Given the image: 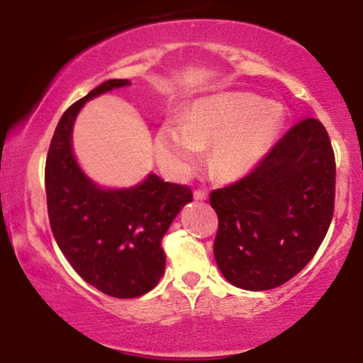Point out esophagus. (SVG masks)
I'll use <instances>...</instances> for the list:
<instances>
[{
	"mask_svg": "<svg viewBox=\"0 0 363 363\" xmlns=\"http://www.w3.org/2000/svg\"><path fill=\"white\" fill-rule=\"evenodd\" d=\"M193 195H195L196 200H206V198H208V193L205 190H196L195 193H193Z\"/></svg>",
	"mask_w": 363,
	"mask_h": 363,
	"instance_id": "1",
	"label": "esophagus"
}]
</instances>
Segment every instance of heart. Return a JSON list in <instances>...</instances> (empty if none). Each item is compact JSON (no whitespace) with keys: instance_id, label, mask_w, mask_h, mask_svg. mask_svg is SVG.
I'll return each mask as SVG.
<instances>
[{"instance_id":"obj_1","label":"heart","mask_w":363,"mask_h":363,"mask_svg":"<svg viewBox=\"0 0 363 363\" xmlns=\"http://www.w3.org/2000/svg\"><path fill=\"white\" fill-rule=\"evenodd\" d=\"M284 123L279 104L250 92H223L193 104L185 123L168 122L155 137L165 165L186 172L213 145L210 170L220 180L245 177L267 155Z\"/></svg>"}]
</instances>
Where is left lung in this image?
Wrapping results in <instances>:
<instances>
[{
    "mask_svg": "<svg viewBox=\"0 0 363 363\" xmlns=\"http://www.w3.org/2000/svg\"><path fill=\"white\" fill-rule=\"evenodd\" d=\"M216 264L247 291L282 286L307 266L334 216L335 155L317 118L292 125L241 180L213 190Z\"/></svg>",
    "mask_w": 363,
    "mask_h": 363,
    "instance_id": "obj_1",
    "label": "left lung"
}]
</instances>
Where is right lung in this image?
Here are the masks:
<instances>
[{
    "instance_id": "1",
    "label": "right lung",
    "mask_w": 363,
    "mask_h": 363,
    "mask_svg": "<svg viewBox=\"0 0 363 363\" xmlns=\"http://www.w3.org/2000/svg\"><path fill=\"white\" fill-rule=\"evenodd\" d=\"M122 86L130 82H102L62 113L49 145L44 183L52 235L74 271L104 294L132 299L160 281L162 240L193 193L157 175L127 190H101L79 168L71 147L76 116L89 99Z\"/></svg>"
}]
</instances>
